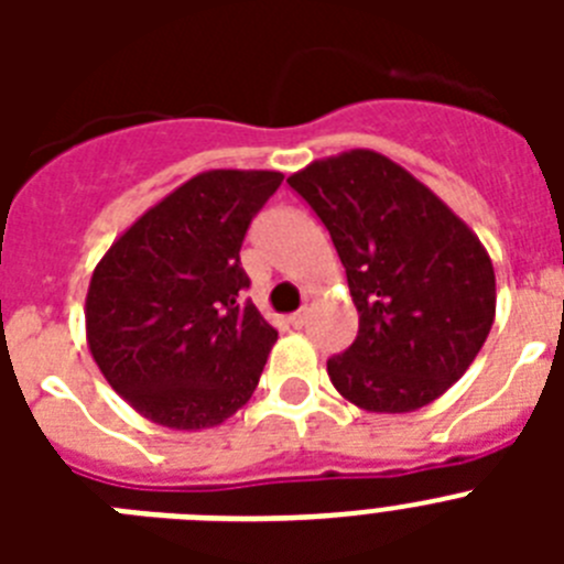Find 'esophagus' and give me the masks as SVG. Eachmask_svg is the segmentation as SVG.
<instances>
[{
  "mask_svg": "<svg viewBox=\"0 0 564 564\" xmlns=\"http://www.w3.org/2000/svg\"><path fill=\"white\" fill-rule=\"evenodd\" d=\"M307 318H311V313H307V307H302V311L293 313V316L288 318V322H291L293 327H305V325H307Z\"/></svg>",
  "mask_w": 564,
  "mask_h": 564,
  "instance_id": "esophagus-1",
  "label": "esophagus"
}]
</instances>
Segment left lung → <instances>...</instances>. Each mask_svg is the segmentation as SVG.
<instances>
[{
  "label": "left lung",
  "instance_id": "8db88e82",
  "mask_svg": "<svg viewBox=\"0 0 564 564\" xmlns=\"http://www.w3.org/2000/svg\"><path fill=\"white\" fill-rule=\"evenodd\" d=\"M333 237L358 311L356 341L327 361L358 410L403 415L471 367L497 313L486 246L387 154L350 149L288 177Z\"/></svg>",
  "mask_w": 564,
  "mask_h": 564
}]
</instances>
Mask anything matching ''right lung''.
<instances>
[{"instance_id":"right-lung-1","label":"right lung","mask_w":564,"mask_h":564,"mask_svg":"<svg viewBox=\"0 0 564 564\" xmlns=\"http://www.w3.org/2000/svg\"><path fill=\"white\" fill-rule=\"evenodd\" d=\"M285 174L208 169L169 192L98 259L87 288V347L147 421L220 426L257 390L276 330L251 302L239 248Z\"/></svg>"}]
</instances>
